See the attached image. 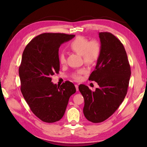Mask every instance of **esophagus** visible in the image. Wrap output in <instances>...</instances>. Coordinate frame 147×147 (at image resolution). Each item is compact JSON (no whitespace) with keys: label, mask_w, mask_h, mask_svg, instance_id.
I'll return each mask as SVG.
<instances>
[{"label":"esophagus","mask_w":147,"mask_h":147,"mask_svg":"<svg viewBox=\"0 0 147 147\" xmlns=\"http://www.w3.org/2000/svg\"><path fill=\"white\" fill-rule=\"evenodd\" d=\"M75 88H76V90L78 91V84H75Z\"/></svg>","instance_id":"1"}]
</instances>
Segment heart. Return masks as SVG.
I'll return each instance as SVG.
<instances>
[{
    "label": "heart",
    "mask_w": 147,
    "mask_h": 147,
    "mask_svg": "<svg viewBox=\"0 0 147 147\" xmlns=\"http://www.w3.org/2000/svg\"><path fill=\"white\" fill-rule=\"evenodd\" d=\"M69 49L74 53L81 55L84 63L87 65H92L96 63L98 60L100 54V44L96 40H89V39L84 37H78L75 38L69 44ZM59 62L60 64L64 65L66 63V57L64 53H62L59 56ZM84 69H80L72 74V77L80 80L82 78V75L86 73Z\"/></svg>",
    "instance_id": "heart-1"
}]
</instances>
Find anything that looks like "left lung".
Listing matches in <instances>:
<instances>
[{
    "label": "left lung",
    "instance_id": "8db88e82",
    "mask_svg": "<svg viewBox=\"0 0 147 147\" xmlns=\"http://www.w3.org/2000/svg\"><path fill=\"white\" fill-rule=\"evenodd\" d=\"M100 54L95 70L89 80L99 88L92 91L80 84L79 91L84 97V117L92 123H100L115 113L125 97L131 74L125 49L121 42L110 32H99Z\"/></svg>",
    "mask_w": 147,
    "mask_h": 147
}]
</instances>
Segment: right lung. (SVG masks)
Returning <instances> with one entry per match:
<instances>
[{"label":"right lung","mask_w":147,"mask_h":147,"mask_svg":"<svg viewBox=\"0 0 147 147\" xmlns=\"http://www.w3.org/2000/svg\"><path fill=\"white\" fill-rule=\"evenodd\" d=\"M75 36L61 33H43L26 47L19 67L21 91L31 111L42 121L55 123L64 116L70 97L76 92L67 81L61 86L51 82L59 73V48Z\"/></svg>","instance_id":"1"}]
</instances>
